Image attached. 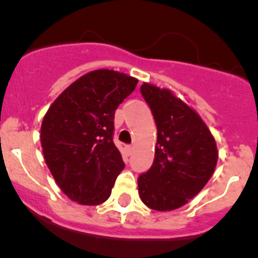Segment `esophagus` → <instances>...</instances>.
<instances>
[{
  "label": "esophagus",
  "mask_w": 258,
  "mask_h": 258,
  "mask_svg": "<svg viewBox=\"0 0 258 258\" xmlns=\"http://www.w3.org/2000/svg\"><path fill=\"white\" fill-rule=\"evenodd\" d=\"M133 149H134V148H133L132 145H128V147H125V153H126V155L130 156V154L133 153Z\"/></svg>",
  "instance_id": "1"
}]
</instances>
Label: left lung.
<instances>
[{"label":"left lung","instance_id":"obj_1","mask_svg":"<svg viewBox=\"0 0 258 258\" xmlns=\"http://www.w3.org/2000/svg\"><path fill=\"white\" fill-rule=\"evenodd\" d=\"M156 129L155 158L138 177L139 196L148 208L171 211L188 203L208 184L217 163L216 143L203 119L169 89L140 87Z\"/></svg>","mask_w":258,"mask_h":258}]
</instances>
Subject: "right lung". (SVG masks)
<instances>
[{"label":"right lung","instance_id":"obj_1","mask_svg":"<svg viewBox=\"0 0 258 258\" xmlns=\"http://www.w3.org/2000/svg\"><path fill=\"white\" fill-rule=\"evenodd\" d=\"M138 79L98 70L72 83L47 110L41 126L44 160L60 190L81 205L108 200L123 159L113 142L114 115Z\"/></svg>","mask_w":258,"mask_h":258}]
</instances>
